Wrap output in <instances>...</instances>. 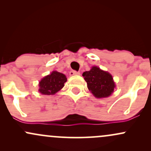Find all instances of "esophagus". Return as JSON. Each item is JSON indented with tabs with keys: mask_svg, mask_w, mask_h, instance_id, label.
<instances>
[{
	"mask_svg": "<svg viewBox=\"0 0 151 151\" xmlns=\"http://www.w3.org/2000/svg\"><path fill=\"white\" fill-rule=\"evenodd\" d=\"M80 73L79 72H77V71L74 70H72L70 72V76H74V75H79Z\"/></svg>",
	"mask_w": 151,
	"mask_h": 151,
	"instance_id": "34e87169",
	"label": "esophagus"
}]
</instances>
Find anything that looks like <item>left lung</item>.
<instances>
[{"mask_svg": "<svg viewBox=\"0 0 151 151\" xmlns=\"http://www.w3.org/2000/svg\"><path fill=\"white\" fill-rule=\"evenodd\" d=\"M88 89L95 97L106 98L114 92L116 87L111 74L99 67L93 66L89 71L82 74Z\"/></svg>", "mask_w": 151, "mask_h": 151, "instance_id": "left-lung-1", "label": "left lung"}]
</instances>
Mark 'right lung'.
Listing matches in <instances>:
<instances>
[{
	"label": "right lung",
	"instance_id": "add662e5",
	"mask_svg": "<svg viewBox=\"0 0 151 151\" xmlns=\"http://www.w3.org/2000/svg\"><path fill=\"white\" fill-rule=\"evenodd\" d=\"M67 81V77L64 74L53 71L39 82L40 93L45 95H53L63 88Z\"/></svg>",
	"mask_w": 151,
	"mask_h": 151
}]
</instances>
